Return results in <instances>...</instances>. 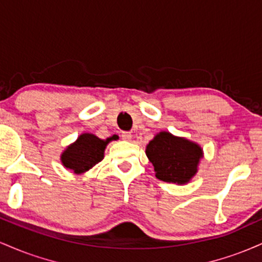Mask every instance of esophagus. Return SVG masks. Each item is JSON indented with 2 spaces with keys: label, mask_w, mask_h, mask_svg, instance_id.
Here are the masks:
<instances>
[{
  "label": "esophagus",
  "mask_w": 262,
  "mask_h": 262,
  "mask_svg": "<svg viewBox=\"0 0 262 262\" xmlns=\"http://www.w3.org/2000/svg\"><path fill=\"white\" fill-rule=\"evenodd\" d=\"M122 139L129 141L132 139V133L130 132H123L122 133Z\"/></svg>",
  "instance_id": "34e87169"
}]
</instances>
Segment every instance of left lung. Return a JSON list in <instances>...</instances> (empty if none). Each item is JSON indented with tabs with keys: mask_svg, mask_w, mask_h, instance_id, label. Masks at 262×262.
I'll return each mask as SVG.
<instances>
[{
	"mask_svg": "<svg viewBox=\"0 0 262 262\" xmlns=\"http://www.w3.org/2000/svg\"><path fill=\"white\" fill-rule=\"evenodd\" d=\"M145 154L154 166L156 179L186 185L198 172L203 149L194 141L162 130L149 141Z\"/></svg>",
	"mask_w": 262,
	"mask_h": 262,
	"instance_id": "8db88e82",
	"label": "left lung"
}]
</instances>
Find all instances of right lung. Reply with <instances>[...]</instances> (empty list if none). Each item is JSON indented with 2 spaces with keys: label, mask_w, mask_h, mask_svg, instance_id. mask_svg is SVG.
I'll return each mask as SVG.
<instances>
[{
  "label": "right lung",
  "mask_w": 262,
  "mask_h": 262,
  "mask_svg": "<svg viewBox=\"0 0 262 262\" xmlns=\"http://www.w3.org/2000/svg\"><path fill=\"white\" fill-rule=\"evenodd\" d=\"M112 138L100 139L92 133H82L74 143L66 146L60 155V161L65 169L76 175L85 173L104 158V150Z\"/></svg>",
  "instance_id": "right-lung-1"
}]
</instances>
